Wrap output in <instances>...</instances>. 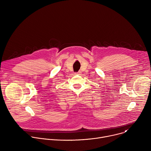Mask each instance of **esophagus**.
<instances>
[{
  "label": "esophagus",
  "mask_w": 151,
  "mask_h": 151,
  "mask_svg": "<svg viewBox=\"0 0 151 151\" xmlns=\"http://www.w3.org/2000/svg\"><path fill=\"white\" fill-rule=\"evenodd\" d=\"M80 73H81V72H77V73H75V74H76V75H80Z\"/></svg>",
  "instance_id": "obj_1"
}]
</instances>
